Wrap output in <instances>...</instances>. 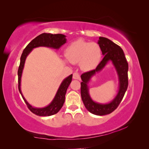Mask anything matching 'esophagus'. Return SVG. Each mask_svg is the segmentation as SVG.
<instances>
[{"mask_svg":"<svg viewBox=\"0 0 149 149\" xmlns=\"http://www.w3.org/2000/svg\"><path fill=\"white\" fill-rule=\"evenodd\" d=\"M73 79H80V75L77 72L74 73L73 74Z\"/></svg>","mask_w":149,"mask_h":149,"instance_id":"1","label":"esophagus"}]
</instances>
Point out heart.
<instances>
[{
	"label": "heart",
	"instance_id": "b5f03b06",
	"mask_svg": "<svg viewBox=\"0 0 149 149\" xmlns=\"http://www.w3.org/2000/svg\"><path fill=\"white\" fill-rule=\"evenodd\" d=\"M65 56L72 64L79 63L80 68L85 72L95 70L102 58V50L99 45L77 40L72 42L65 50ZM66 62V60H64Z\"/></svg>",
	"mask_w": 149,
	"mask_h": 149
}]
</instances>
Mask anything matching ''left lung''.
Segmentation results:
<instances>
[{
	"label": "left lung",
	"mask_w": 149,
	"mask_h": 149,
	"mask_svg": "<svg viewBox=\"0 0 149 149\" xmlns=\"http://www.w3.org/2000/svg\"><path fill=\"white\" fill-rule=\"evenodd\" d=\"M97 43L101 49L104 58L97 68L84 73L81 75V96L85 108L93 114L104 116L109 114L116 110L122 101L128 86V63L123 50L120 46L106 37H100ZM110 61L112 62L117 73L119 82L118 91L116 97L110 103H99L94 102L90 97L88 84L92 77L102 71Z\"/></svg>",
	"instance_id": "obj_1"
}]
</instances>
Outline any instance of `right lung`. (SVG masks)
Here are the masks:
<instances>
[{"instance_id":"add662e5","label":"right lung","mask_w":149,"mask_h":149,"mask_svg":"<svg viewBox=\"0 0 149 149\" xmlns=\"http://www.w3.org/2000/svg\"><path fill=\"white\" fill-rule=\"evenodd\" d=\"M65 37H66V36L62 34H51L44 33L39 35V36L35 37L34 39H33L27 45V47L25 48L23 52H22L21 58H20V64L18 71H17L19 91L29 109L33 114L39 116H49L54 115L56 114L57 112H58V111L61 109L65 101V93H66L68 87H69L70 84L72 82V74L65 77L62 81L58 89L53 100H52L49 105L42 108L34 107L27 101L21 91L22 75V73H23L26 58L30 52L32 51L33 49L37 47H45L54 49H59L63 45H64L66 42L67 39Z\"/></svg>"}]
</instances>
